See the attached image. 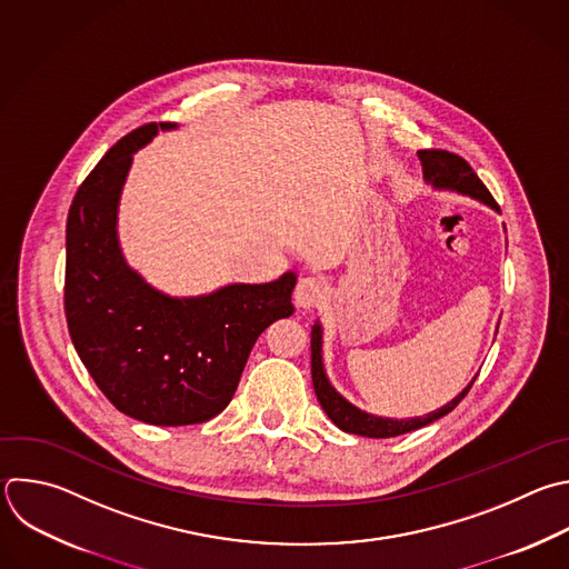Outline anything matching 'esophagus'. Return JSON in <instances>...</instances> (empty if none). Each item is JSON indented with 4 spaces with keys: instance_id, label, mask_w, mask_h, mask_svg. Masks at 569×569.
<instances>
[{
    "instance_id": "34e87169",
    "label": "esophagus",
    "mask_w": 569,
    "mask_h": 569,
    "mask_svg": "<svg viewBox=\"0 0 569 569\" xmlns=\"http://www.w3.org/2000/svg\"><path fill=\"white\" fill-rule=\"evenodd\" d=\"M326 297V281L321 277H301L295 288V303L303 310L319 306Z\"/></svg>"
}]
</instances>
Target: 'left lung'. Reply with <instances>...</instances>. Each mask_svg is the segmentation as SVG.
<instances>
[{
	"label": "left lung",
	"instance_id": "8db88e82",
	"mask_svg": "<svg viewBox=\"0 0 569 569\" xmlns=\"http://www.w3.org/2000/svg\"><path fill=\"white\" fill-rule=\"evenodd\" d=\"M418 158L422 162V171H425V180L429 184H433L436 189H449V192H458L462 197H471L485 206H489L491 210L500 212L498 203L493 201V197L489 194V189L482 184V180L476 176V171L469 167V162L451 151H442V149H422L418 151ZM310 350H312V387H315V396L321 405V409L326 411V416L346 433H355V436H363V438H396L416 429H422L440 418H445L447 413H451L462 398L469 393V389L473 387L476 377L469 382V387L458 393L451 402H447L445 407L420 416V418H405V420H396V418H380L366 413L361 409H357L355 405H350L343 396H339L332 385L328 382L326 370H323V357H321V326L319 321H315L312 326V335H310Z\"/></svg>",
	"mask_w": 569,
	"mask_h": 569
}]
</instances>
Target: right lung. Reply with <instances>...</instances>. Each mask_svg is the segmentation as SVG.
Wrapping results in <instances>:
<instances>
[{
  "label": "right lung",
  "mask_w": 569,
  "mask_h": 569,
  "mask_svg": "<svg viewBox=\"0 0 569 569\" xmlns=\"http://www.w3.org/2000/svg\"><path fill=\"white\" fill-rule=\"evenodd\" d=\"M176 122H149L118 140L80 184L67 219L64 312L71 341L104 398L156 425L208 422L232 400L250 350L295 312V272L270 283H230L169 297L122 257L118 203L133 160Z\"/></svg>",
  "instance_id": "1"
}]
</instances>
